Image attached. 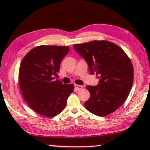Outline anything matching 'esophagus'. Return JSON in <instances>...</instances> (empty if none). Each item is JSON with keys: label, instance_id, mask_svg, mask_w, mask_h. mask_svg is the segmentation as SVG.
<instances>
[{"label": "esophagus", "instance_id": "esophagus-1", "mask_svg": "<svg viewBox=\"0 0 150 150\" xmlns=\"http://www.w3.org/2000/svg\"><path fill=\"white\" fill-rule=\"evenodd\" d=\"M74 88L76 91H81V90L83 89V86L79 85H74Z\"/></svg>", "mask_w": 150, "mask_h": 150}]
</instances>
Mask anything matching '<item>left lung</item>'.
I'll return each mask as SVG.
<instances>
[{"label":"left lung","mask_w":150,"mask_h":150,"mask_svg":"<svg viewBox=\"0 0 150 150\" xmlns=\"http://www.w3.org/2000/svg\"><path fill=\"white\" fill-rule=\"evenodd\" d=\"M73 47L87 62L90 73H96L99 79L97 86L86 87L90 92L86 109L100 117L111 114L124 104L132 89L134 69L130 58L108 41L94 40Z\"/></svg>","instance_id":"1"}]
</instances>
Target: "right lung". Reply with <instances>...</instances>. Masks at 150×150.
Listing matches in <instances>:
<instances>
[{"label":"right lung","instance_id":"right-lung-1","mask_svg":"<svg viewBox=\"0 0 150 150\" xmlns=\"http://www.w3.org/2000/svg\"><path fill=\"white\" fill-rule=\"evenodd\" d=\"M69 50V46L42 45L31 49L20 63L22 94L31 109L41 115L52 117L60 113L74 91L73 84L63 85L55 80Z\"/></svg>","mask_w":150,"mask_h":150}]
</instances>
